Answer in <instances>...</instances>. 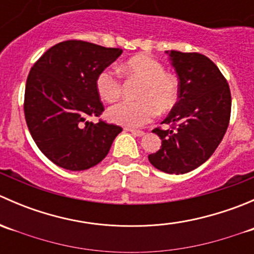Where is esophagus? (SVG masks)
<instances>
[{
	"label": "esophagus",
	"instance_id": "34e87169",
	"mask_svg": "<svg viewBox=\"0 0 254 254\" xmlns=\"http://www.w3.org/2000/svg\"><path fill=\"white\" fill-rule=\"evenodd\" d=\"M127 130H129L134 136H143V135H145V132L141 131V130H135V129H127Z\"/></svg>",
	"mask_w": 254,
	"mask_h": 254
}]
</instances>
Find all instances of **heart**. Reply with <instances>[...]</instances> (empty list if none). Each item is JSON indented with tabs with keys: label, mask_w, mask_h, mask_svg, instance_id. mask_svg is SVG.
Returning <instances> with one entry per match:
<instances>
[{
	"label": "heart",
	"mask_w": 254,
	"mask_h": 254,
	"mask_svg": "<svg viewBox=\"0 0 254 254\" xmlns=\"http://www.w3.org/2000/svg\"><path fill=\"white\" fill-rule=\"evenodd\" d=\"M123 72L141 79L136 102H120L109 108V120L127 127H140L150 123L158 111L166 113L176 106L179 96L178 82L165 72L161 63L147 55H137L125 63ZM96 89L103 101L112 103L122 94V82L114 68L102 70L96 78Z\"/></svg>",
	"instance_id": "1"
}]
</instances>
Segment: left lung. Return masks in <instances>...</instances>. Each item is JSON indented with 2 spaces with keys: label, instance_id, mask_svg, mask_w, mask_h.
<instances>
[{
  "label": "left lung",
  "instance_id": "obj_1",
  "mask_svg": "<svg viewBox=\"0 0 254 254\" xmlns=\"http://www.w3.org/2000/svg\"><path fill=\"white\" fill-rule=\"evenodd\" d=\"M179 78L178 102L160 127L152 132L161 148L148 155L153 167L183 175L203 165L221 142L231 114V92L217 66L199 53L166 51Z\"/></svg>",
  "mask_w": 254,
  "mask_h": 254
}]
</instances>
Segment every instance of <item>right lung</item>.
<instances>
[{
  "mask_svg": "<svg viewBox=\"0 0 254 254\" xmlns=\"http://www.w3.org/2000/svg\"><path fill=\"white\" fill-rule=\"evenodd\" d=\"M122 49L66 40L43 54L28 75L24 115L39 150L59 167L84 171L98 165L122 127L88 117L104 111L96 78Z\"/></svg>",
  "mask_w": 254,
  "mask_h": 254,
  "instance_id": "right-lung-1",
  "label": "right lung"
}]
</instances>
